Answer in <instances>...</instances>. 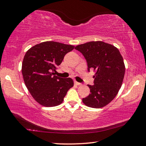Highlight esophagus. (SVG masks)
<instances>
[{
    "instance_id": "obj_1",
    "label": "esophagus",
    "mask_w": 146,
    "mask_h": 146,
    "mask_svg": "<svg viewBox=\"0 0 146 146\" xmlns=\"http://www.w3.org/2000/svg\"><path fill=\"white\" fill-rule=\"evenodd\" d=\"M75 84L77 85V86H81V85H82V84H81V83H79V82H75Z\"/></svg>"
}]
</instances>
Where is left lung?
<instances>
[{
    "label": "left lung",
    "instance_id": "obj_1",
    "mask_svg": "<svg viewBox=\"0 0 146 146\" xmlns=\"http://www.w3.org/2000/svg\"><path fill=\"white\" fill-rule=\"evenodd\" d=\"M75 49L86 59L88 71H95L94 85H88L90 94L83 98V102L94 108L106 106L117 95L124 78L125 66L119 51L102 41L87 42Z\"/></svg>",
    "mask_w": 146,
    "mask_h": 146
}]
</instances>
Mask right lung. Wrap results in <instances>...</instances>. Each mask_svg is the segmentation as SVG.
Here are the masks:
<instances>
[{
	"label": "right lung",
	"instance_id": "obj_1",
	"mask_svg": "<svg viewBox=\"0 0 146 146\" xmlns=\"http://www.w3.org/2000/svg\"><path fill=\"white\" fill-rule=\"evenodd\" d=\"M74 48L72 45L47 41L27 51L22 62V74L27 88L35 100L46 107L61 104L74 86L71 78L55 76L64 55Z\"/></svg>",
	"mask_w": 146,
	"mask_h": 146
}]
</instances>
